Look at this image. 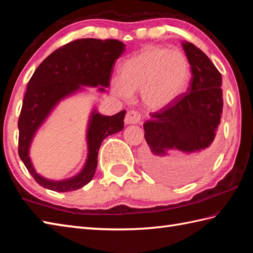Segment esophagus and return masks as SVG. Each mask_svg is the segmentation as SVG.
<instances>
[{"instance_id": "1", "label": "esophagus", "mask_w": 253, "mask_h": 253, "mask_svg": "<svg viewBox=\"0 0 253 253\" xmlns=\"http://www.w3.org/2000/svg\"><path fill=\"white\" fill-rule=\"evenodd\" d=\"M140 120H141L140 113L133 110L128 111L125 116V123L128 124V125H129V124H137L140 122Z\"/></svg>"}]
</instances>
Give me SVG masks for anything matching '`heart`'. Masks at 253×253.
Listing matches in <instances>:
<instances>
[{
	"mask_svg": "<svg viewBox=\"0 0 253 253\" xmlns=\"http://www.w3.org/2000/svg\"><path fill=\"white\" fill-rule=\"evenodd\" d=\"M189 76V64L181 52L148 45L121 64L120 78L112 80L111 88L122 99L140 91L143 104L160 111L185 92Z\"/></svg>",
	"mask_w": 253,
	"mask_h": 253,
	"instance_id": "heart-1",
	"label": "heart"
}]
</instances>
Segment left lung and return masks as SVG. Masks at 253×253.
<instances>
[{
	"mask_svg": "<svg viewBox=\"0 0 253 253\" xmlns=\"http://www.w3.org/2000/svg\"><path fill=\"white\" fill-rule=\"evenodd\" d=\"M181 44L192 73L187 92L173 104L150 114L151 120L143 124L150 148L146 165L153 173L162 175L174 173L173 165L164 159L171 152L199 153V160L211 155L223 111L221 73L195 44L188 41ZM177 171L180 173V169Z\"/></svg>",
	"mask_w": 253,
	"mask_h": 253,
	"instance_id": "obj_1",
	"label": "left lung"
}]
</instances>
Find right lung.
<instances>
[{"instance_id":"add662e5","label":"right lung","mask_w":253,"mask_h":253,"mask_svg":"<svg viewBox=\"0 0 253 253\" xmlns=\"http://www.w3.org/2000/svg\"><path fill=\"white\" fill-rule=\"evenodd\" d=\"M125 44L114 39H78L58 47L47 56L30 78L18 120V154L31 176L40 186L53 191L77 190L93 178L102 141L124 128L126 111L101 115L94 109L87 128L88 157L84 169L72 178L51 180L32 166L29 149L37 130L57 103L87 87H99L104 92L110 85L115 61L125 52Z\"/></svg>"}]
</instances>
